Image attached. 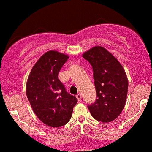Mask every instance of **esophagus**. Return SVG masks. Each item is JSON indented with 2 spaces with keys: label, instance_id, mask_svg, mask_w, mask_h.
<instances>
[{
  "label": "esophagus",
  "instance_id": "1",
  "mask_svg": "<svg viewBox=\"0 0 152 152\" xmlns=\"http://www.w3.org/2000/svg\"><path fill=\"white\" fill-rule=\"evenodd\" d=\"M76 97H77V100H78L79 101H80V99H81V94H77L76 95Z\"/></svg>",
  "mask_w": 152,
  "mask_h": 152
}]
</instances>
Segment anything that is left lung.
<instances>
[{
	"mask_svg": "<svg viewBox=\"0 0 152 152\" xmlns=\"http://www.w3.org/2000/svg\"><path fill=\"white\" fill-rule=\"evenodd\" d=\"M83 58L92 67L96 92L94 103L88 105L91 116L103 123L113 121L121 113L126 103V72L116 58L103 47H94Z\"/></svg>",
	"mask_w": 152,
	"mask_h": 152,
	"instance_id": "8db88e82",
	"label": "left lung"
}]
</instances>
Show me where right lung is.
<instances>
[{"instance_id":"right-lung-1","label":"right lung","mask_w":152,"mask_h":152,"mask_svg":"<svg viewBox=\"0 0 152 152\" xmlns=\"http://www.w3.org/2000/svg\"><path fill=\"white\" fill-rule=\"evenodd\" d=\"M68 59V56L62 53L47 52L32 68L26 83V96L33 112L51 127L66 124L77 103L58 79L60 70Z\"/></svg>"}]
</instances>
